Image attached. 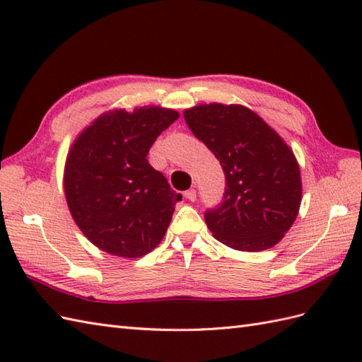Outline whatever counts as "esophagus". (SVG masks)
<instances>
[{"label":"esophagus","instance_id":"esophagus-1","mask_svg":"<svg viewBox=\"0 0 362 362\" xmlns=\"http://www.w3.org/2000/svg\"><path fill=\"white\" fill-rule=\"evenodd\" d=\"M185 196L188 201H191V202H194L196 201V189L194 188H191V189H188V191H185Z\"/></svg>","mask_w":362,"mask_h":362}]
</instances>
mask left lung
<instances>
[{"instance_id":"1","label":"left lung","mask_w":362,"mask_h":362,"mask_svg":"<svg viewBox=\"0 0 362 362\" xmlns=\"http://www.w3.org/2000/svg\"><path fill=\"white\" fill-rule=\"evenodd\" d=\"M183 117L226 175L224 199L205 213L206 227L235 250L274 247L294 224L302 202L294 152L263 118L240 104H201Z\"/></svg>"}]
</instances>
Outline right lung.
Masks as SVG:
<instances>
[{
	"label": "right lung",
	"mask_w": 362,
	"mask_h": 362,
	"mask_svg": "<svg viewBox=\"0 0 362 362\" xmlns=\"http://www.w3.org/2000/svg\"><path fill=\"white\" fill-rule=\"evenodd\" d=\"M179 117L156 105L109 110L71 144L64 171L66 204L96 247L115 257L138 258L163 240L182 196L146 156Z\"/></svg>",
	"instance_id": "add662e5"
}]
</instances>
